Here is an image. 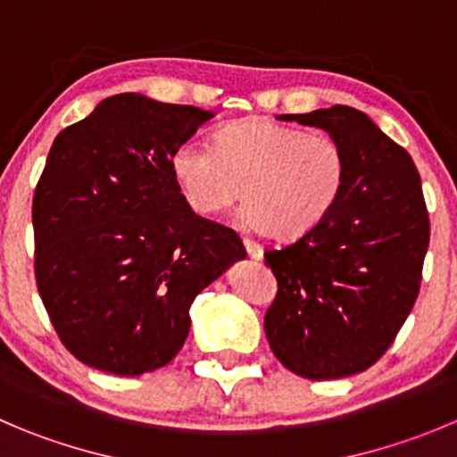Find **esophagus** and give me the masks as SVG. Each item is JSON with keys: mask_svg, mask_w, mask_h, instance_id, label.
Here are the masks:
<instances>
[{"mask_svg": "<svg viewBox=\"0 0 457 457\" xmlns=\"http://www.w3.org/2000/svg\"><path fill=\"white\" fill-rule=\"evenodd\" d=\"M245 249H246V253H249V258L251 260H262V246L258 245V242H253V240H245Z\"/></svg>", "mask_w": 457, "mask_h": 457, "instance_id": "1", "label": "esophagus"}]
</instances>
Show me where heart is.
Returning <instances> with one entry per match:
<instances>
[{"label": "heart", "mask_w": 457, "mask_h": 457, "mask_svg": "<svg viewBox=\"0 0 457 457\" xmlns=\"http://www.w3.org/2000/svg\"><path fill=\"white\" fill-rule=\"evenodd\" d=\"M170 170L195 215L211 220L240 197L242 217L269 237L305 236L334 208L345 184V152L328 134H307L271 119H242L212 147L186 141Z\"/></svg>", "instance_id": "obj_1"}]
</instances>
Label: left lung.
<instances>
[{"instance_id": "8db88e82", "label": "left lung", "mask_w": 457, "mask_h": 457, "mask_svg": "<svg viewBox=\"0 0 457 457\" xmlns=\"http://www.w3.org/2000/svg\"><path fill=\"white\" fill-rule=\"evenodd\" d=\"M278 120L337 138L345 184L312 231L264 253L278 280L264 332L278 361L298 377H352L393 345L420 294L431 236L420 172L411 154L354 107Z\"/></svg>"}]
</instances>
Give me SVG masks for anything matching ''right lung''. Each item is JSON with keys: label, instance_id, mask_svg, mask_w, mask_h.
<instances>
[{"label": "right lung", "instance_id": "right-lung-1", "mask_svg": "<svg viewBox=\"0 0 457 457\" xmlns=\"http://www.w3.org/2000/svg\"><path fill=\"white\" fill-rule=\"evenodd\" d=\"M212 116L116 94L55 137L33 197L36 278L85 366L137 377L170 363L195 296L246 258L236 231L190 211L170 170Z\"/></svg>", "mask_w": 457, "mask_h": 457}]
</instances>
